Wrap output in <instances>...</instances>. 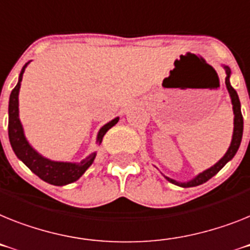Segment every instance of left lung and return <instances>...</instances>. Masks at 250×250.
Wrapping results in <instances>:
<instances>
[{"label":"left lung","mask_w":250,"mask_h":250,"mask_svg":"<svg viewBox=\"0 0 250 250\" xmlns=\"http://www.w3.org/2000/svg\"><path fill=\"white\" fill-rule=\"evenodd\" d=\"M226 71V79H225V83L226 87H228V91L230 94V98H231V104H232V110H234V132H232V140L231 144H230V147L229 150L226 151V154L220 159L217 163H216L213 167H211L209 169L205 170L203 173L198 174L194 179L189 180V182H186V183H179L177 180L171 179V178H167L170 183L177 184L179 187H183V188H188V187H196L200 186V184L206 183L207 180L211 179L213 175L219 173L221 170L222 167H225L226 163L230 161L232 157L235 156L236 151H238L239 146H240V142H242V137H243V115H242V110H240V100H239L238 93H236L234 87L230 85V68L228 66H224Z\"/></svg>","instance_id":"left-lung-1"}]
</instances>
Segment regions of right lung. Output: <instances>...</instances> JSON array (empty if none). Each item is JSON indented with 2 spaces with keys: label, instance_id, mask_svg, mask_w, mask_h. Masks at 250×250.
Instances as JSON below:
<instances>
[{
  "label": "right lung",
  "instance_id": "obj_1",
  "mask_svg": "<svg viewBox=\"0 0 250 250\" xmlns=\"http://www.w3.org/2000/svg\"><path fill=\"white\" fill-rule=\"evenodd\" d=\"M29 63V62H28ZM25 63L22 67L21 73L19 76L18 85L15 86L14 90L10 95V103H8V138L10 144L16 154V156L30 169L35 175L41 178L42 180L47 182L53 186H66V184L76 182L81 175L86 171V169L93 164L96 152L86 157L85 160L76 164V163H62V161H52L39 155L34 148L29 145L28 140L25 138L24 129H22L21 122L19 118V90L21 85L22 73L25 67L28 66ZM119 118H114L105 125H103L98 133V142H102L103 137L113 125L118 123Z\"/></svg>",
  "mask_w": 250,
  "mask_h": 250
}]
</instances>
